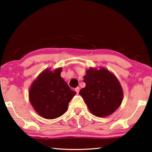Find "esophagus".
Instances as JSON below:
<instances>
[{
  "instance_id": "esophagus-1",
  "label": "esophagus",
  "mask_w": 152,
  "mask_h": 152,
  "mask_svg": "<svg viewBox=\"0 0 152 152\" xmlns=\"http://www.w3.org/2000/svg\"><path fill=\"white\" fill-rule=\"evenodd\" d=\"M80 87H77V88H75V91L77 92V93H79V92H80Z\"/></svg>"
}]
</instances>
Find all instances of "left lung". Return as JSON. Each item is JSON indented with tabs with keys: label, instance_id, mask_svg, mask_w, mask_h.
<instances>
[{
	"label": "left lung",
	"instance_id": "obj_1",
	"mask_svg": "<svg viewBox=\"0 0 152 152\" xmlns=\"http://www.w3.org/2000/svg\"><path fill=\"white\" fill-rule=\"evenodd\" d=\"M86 86L80 91L89 111L97 117L111 115L123 99V91L118 78L105 68H89L84 76Z\"/></svg>",
	"mask_w": 152,
	"mask_h": 152
}]
</instances>
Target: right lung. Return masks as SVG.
<instances>
[{"mask_svg": "<svg viewBox=\"0 0 152 152\" xmlns=\"http://www.w3.org/2000/svg\"><path fill=\"white\" fill-rule=\"evenodd\" d=\"M62 68L43 70L32 82L29 99L35 111L45 119H55L67 111L68 104L76 94L61 77Z\"/></svg>", "mask_w": 152, "mask_h": 152, "instance_id": "obj_1", "label": "right lung"}]
</instances>
